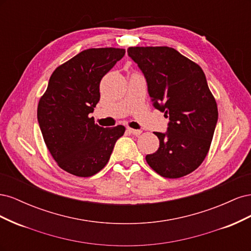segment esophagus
<instances>
[{
    "label": "esophagus",
    "instance_id": "esophagus-1",
    "mask_svg": "<svg viewBox=\"0 0 251 251\" xmlns=\"http://www.w3.org/2000/svg\"><path fill=\"white\" fill-rule=\"evenodd\" d=\"M127 132L132 135H136V136L140 135L142 133L141 130H135V128H132V127H127Z\"/></svg>",
    "mask_w": 251,
    "mask_h": 251
}]
</instances>
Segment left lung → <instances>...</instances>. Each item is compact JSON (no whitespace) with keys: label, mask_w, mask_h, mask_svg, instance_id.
Here are the masks:
<instances>
[{"label":"left lung","mask_w":251,"mask_h":251,"mask_svg":"<svg viewBox=\"0 0 251 251\" xmlns=\"http://www.w3.org/2000/svg\"><path fill=\"white\" fill-rule=\"evenodd\" d=\"M127 54L148 82L153 105L170 118L166 133L154 132L159 149L148 164L164 178L191 174L206 157L218 107L201 67L170 47H130Z\"/></svg>","instance_id":"1"}]
</instances>
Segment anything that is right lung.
<instances>
[{"label": "right lung", "mask_w": 251, "mask_h": 251, "mask_svg": "<svg viewBox=\"0 0 251 251\" xmlns=\"http://www.w3.org/2000/svg\"><path fill=\"white\" fill-rule=\"evenodd\" d=\"M125 49L91 48L58 66L37 105L43 138L60 169L91 177L108 163L126 127H102L89 114L100 101V83Z\"/></svg>", "instance_id": "add662e5"}]
</instances>
